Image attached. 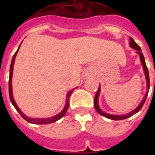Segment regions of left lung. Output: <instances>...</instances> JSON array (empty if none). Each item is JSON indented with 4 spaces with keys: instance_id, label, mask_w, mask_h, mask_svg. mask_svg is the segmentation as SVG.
Returning a JSON list of instances; mask_svg holds the SVG:
<instances>
[{
    "instance_id": "1",
    "label": "left lung",
    "mask_w": 155,
    "mask_h": 155,
    "mask_svg": "<svg viewBox=\"0 0 155 155\" xmlns=\"http://www.w3.org/2000/svg\"><path fill=\"white\" fill-rule=\"evenodd\" d=\"M130 46L134 49L137 50V53L139 54L140 56V60H141V63H142V66H143V70H144L145 75H146V79H147V89H150V77H149V71H148V68L147 67V64H146V61H145V58L143 54L142 53V50L140 48V47L138 45L134 42V40L132 38L130 37ZM154 86H155V83H154ZM148 92L149 91H147L146 95H145L144 98L142 100V101L141 102L139 105L137 106V108H135L134 110H133L132 112H130V113H128V114H125V115H113V114H109V113H106L104 112L101 109V108L99 107V104H98V97H99L100 92H101V87L99 86V88L97 90V94L95 96V99H94V106L95 108H96V110L98 112V113L101 114L103 117H105L106 118H108V119H111V120H124V119H126V118H129L130 117H132L133 115H134L135 113H137V112H139L141 110V108H142V106L144 104L145 101H146V100H147V95H148Z\"/></svg>"
}]
</instances>
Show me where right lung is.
I'll use <instances>...</instances> for the list:
<instances>
[{"label":"right lung","mask_w":155,"mask_h":155,"mask_svg":"<svg viewBox=\"0 0 155 155\" xmlns=\"http://www.w3.org/2000/svg\"><path fill=\"white\" fill-rule=\"evenodd\" d=\"M21 46V45H20ZM20 46L18 47V51H16V53L13 54V58H12V62H11V65H10V70H9V80H8V93H9V98H10L11 103L13 104V105L14 106V108L17 109L18 113H20L21 116L24 119H25L26 121H28L29 123H32V124H38V125H47V124H50V123H53L56 120H59L61 118L63 117V116L65 115L66 113H67V111H68V108H69V97H70L71 94L72 93V92L74 91V89L70 90L69 92H68V94H67V100H66V104L65 107L63 108V110L61 113H59L57 115L54 116L52 117H49V118H30L27 116H25L24 113L21 112V111L19 109V108L17 105V104H16L15 101L13 99V91H12V77H13V64H14V61H15V58L16 56H17V54L18 52V50L20 48Z\"/></svg>","instance_id":"right-lung-1"}]
</instances>
